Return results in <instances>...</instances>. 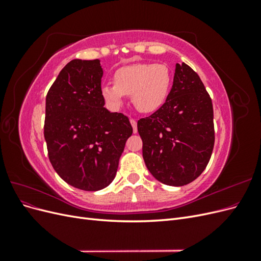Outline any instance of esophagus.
Instances as JSON below:
<instances>
[{
  "mask_svg": "<svg viewBox=\"0 0 261 261\" xmlns=\"http://www.w3.org/2000/svg\"><path fill=\"white\" fill-rule=\"evenodd\" d=\"M130 124H132V126H133V130H134V133H137V122L135 121V120H130Z\"/></svg>",
  "mask_w": 261,
  "mask_h": 261,
  "instance_id": "1",
  "label": "esophagus"
}]
</instances>
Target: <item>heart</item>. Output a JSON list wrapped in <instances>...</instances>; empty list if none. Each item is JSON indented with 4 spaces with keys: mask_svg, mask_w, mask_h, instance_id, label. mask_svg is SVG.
<instances>
[{
    "mask_svg": "<svg viewBox=\"0 0 261 261\" xmlns=\"http://www.w3.org/2000/svg\"><path fill=\"white\" fill-rule=\"evenodd\" d=\"M113 83L101 85L100 92L106 103L118 109L125 96H132L137 111L150 113L159 109L167 99L172 76L167 65L161 63H134L115 70Z\"/></svg>",
    "mask_w": 261,
    "mask_h": 261,
    "instance_id": "obj_1",
    "label": "heart"
}]
</instances>
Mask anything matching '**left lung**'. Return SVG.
Listing matches in <instances>:
<instances>
[{
  "label": "left lung",
  "instance_id": "8db88e82",
  "mask_svg": "<svg viewBox=\"0 0 261 261\" xmlns=\"http://www.w3.org/2000/svg\"><path fill=\"white\" fill-rule=\"evenodd\" d=\"M143 156L152 176L169 186L187 185L206 169L215 145L213 108L196 72L175 64L164 105L137 123Z\"/></svg>",
  "mask_w": 261,
  "mask_h": 261
}]
</instances>
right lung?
<instances>
[{"label":"right lung","instance_id":"1","mask_svg":"<svg viewBox=\"0 0 261 261\" xmlns=\"http://www.w3.org/2000/svg\"><path fill=\"white\" fill-rule=\"evenodd\" d=\"M102 76L100 60H72L45 98L44 139L50 162L63 180L87 192L112 183L133 134L127 116L105 108Z\"/></svg>","mask_w":261,"mask_h":261}]
</instances>
